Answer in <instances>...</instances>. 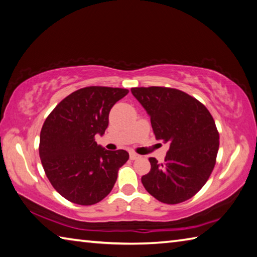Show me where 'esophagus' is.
<instances>
[{
  "label": "esophagus",
  "mask_w": 257,
  "mask_h": 257,
  "mask_svg": "<svg viewBox=\"0 0 257 257\" xmlns=\"http://www.w3.org/2000/svg\"><path fill=\"white\" fill-rule=\"evenodd\" d=\"M139 157H141V156H139L138 154H136V153H130V160L135 161V160H138Z\"/></svg>",
  "instance_id": "obj_1"
}]
</instances>
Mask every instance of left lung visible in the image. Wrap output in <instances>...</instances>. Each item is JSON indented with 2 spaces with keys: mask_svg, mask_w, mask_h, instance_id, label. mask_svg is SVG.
I'll use <instances>...</instances> for the list:
<instances>
[{
  "mask_svg": "<svg viewBox=\"0 0 257 257\" xmlns=\"http://www.w3.org/2000/svg\"><path fill=\"white\" fill-rule=\"evenodd\" d=\"M133 95L151 116L157 141L170 144L164 163L151 157V171L142 177L158 201H186L206 184L216 164L219 134L201 102L176 88L133 87Z\"/></svg>",
  "mask_w": 257,
  "mask_h": 257,
  "instance_id": "8db88e82",
  "label": "left lung"
}]
</instances>
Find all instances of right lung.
Here are the masks:
<instances>
[{"instance_id": "right-lung-1", "label": "right lung", "mask_w": 257, "mask_h": 257, "mask_svg": "<svg viewBox=\"0 0 257 257\" xmlns=\"http://www.w3.org/2000/svg\"><path fill=\"white\" fill-rule=\"evenodd\" d=\"M128 90L88 86L56 105L40 133L39 156L51 185L73 203L91 206L108 195L129 154L106 151L95 142L104 134L109 113Z\"/></svg>"}]
</instances>
